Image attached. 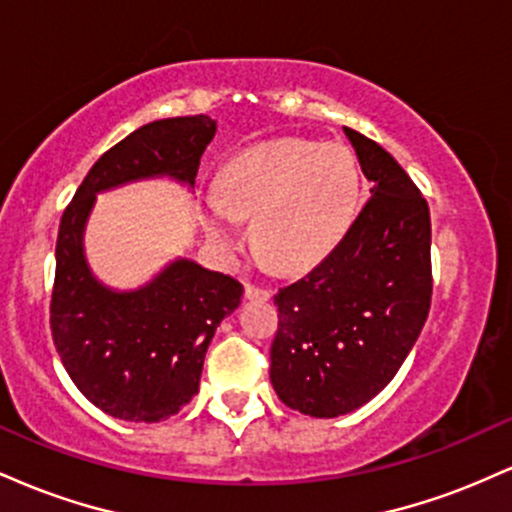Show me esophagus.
<instances>
[{"instance_id":"esophagus-1","label":"esophagus","mask_w":512,"mask_h":512,"mask_svg":"<svg viewBox=\"0 0 512 512\" xmlns=\"http://www.w3.org/2000/svg\"><path fill=\"white\" fill-rule=\"evenodd\" d=\"M245 296L248 298H257V301H267L269 296H272V291L267 289V286H257V284H245Z\"/></svg>"}]
</instances>
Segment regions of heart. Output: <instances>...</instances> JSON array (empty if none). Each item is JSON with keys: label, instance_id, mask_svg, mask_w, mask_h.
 I'll use <instances>...</instances> for the list:
<instances>
[{"label": "heart", "instance_id": "b5f03b06", "mask_svg": "<svg viewBox=\"0 0 512 512\" xmlns=\"http://www.w3.org/2000/svg\"><path fill=\"white\" fill-rule=\"evenodd\" d=\"M358 190V163L344 144L272 139L226 163L204 226L219 248L236 250L240 219H255L257 255L281 272H298L342 240L356 216Z\"/></svg>", "mask_w": 512, "mask_h": 512}]
</instances>
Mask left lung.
I'll use <instances>...</instances> for the list:
<instances>
[{
	"instance_id": "obj_1",
	"label": "left lung",
	"mask_w": 512,
	"mask_h": 512,
	"mask_svg": "<svg viewBox=\"0 0 512 512\" xmlns=\"http://www.w3.org/2000/svg\"><path fill=\"white\" fill-rule=\"evenodd\" d=\"M344 132L370 197L330 255L274 296L279 330L269 349L276 395L317 419L363 407L395 378L433 293L426 197L378 142Z\"/></svg>"
}]
</instances>
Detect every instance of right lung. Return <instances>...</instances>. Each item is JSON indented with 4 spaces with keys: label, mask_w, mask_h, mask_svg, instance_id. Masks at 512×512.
I'll use <instances>...</instances> for the list:
<instances>
[{
    "label": "right lung",
    "mask_w": 512,
    "mask_h": 512,
    "mask_svg": "<svg viewBox=\"0 0 512 512\" xmlns=\"http://www.w3.org/2000/svg\"><path fill=\"white\" fill-rule=\"evenodd\" d=\"M214 132L216 122L207 115L168 117L134 129L93 163L62 214L50 298L52 342L81 395L115 419L156 424L197 395L211 337L240 305L243 284L178 260L139 291L103 289L81 248L86 216L96 192L129 180L166 173L195 185Z\"/></svg>",
    "instance_id": "obj_1"
}]
</instances>
